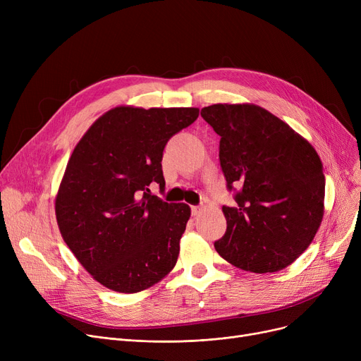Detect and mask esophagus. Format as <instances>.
Wrapping results in <instances>:
<instances>
[{"label":"esophagus","instance_id":"1","mask_svg":"<svg viewBox=\"0 0 361 361\" xmlns=\"http://www.w3.org/2000/svg\"><path fill=\"white\" fill-rule=\"evenodd\" d=\"M202 207L200 206H192V215H197L200 212Z\"/></svg>","mask_w":361,"mask_h":361}]
</instances>
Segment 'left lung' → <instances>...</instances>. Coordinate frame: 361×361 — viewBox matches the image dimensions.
Masks as SVG:
<instances>
[{
    "label": "left lung",
    "mask_w": 361,
    "mask_h": 361,
    "mask_svg": "<svg viewBox=\"0 0 361 361\" xmlns=\"http://www.w3.org/2000/svg\"><path fill=\"white\" fill-rule=\"evenodd\" d=\"M219 140L235 206H222L221 257L256 274L281 271L312 243L324 216L325 176L313 146L269 111L216 104L200 111Z\"/></svg>",
    "instance_id": "left-lung-1"
}]
</instances>
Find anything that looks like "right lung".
Returning a JSON list of instances; mask_svg holds the SVG:
<instances>
[{"label": "right lung", "mask_w": 361, "mask_h": 361, "mask_svg": "<svg viewBox=\"0 0 361 361\" xmlns=\"http://www.w3.org/2000/svg\"><path fill=\"white\" fill-rule=\"evenodd\" d=\"M197 117V108L117 106L74 147L55 199L56 222L104 287L139 293L176 267L190 207L164 202L150 185L164 192V147Z\"/></svg>", "instance_id": "right-lung-1"}]
</instances>
